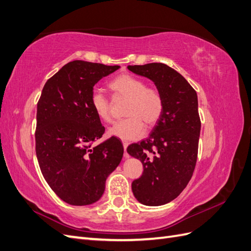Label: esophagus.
Segmentation results:
<instances>
[{
  "label": "esophagus",
  "mask_w": 251,
  "mask_h": 251,
  "mask_svg": "<svg viewBox=\"0 0 251 251\" xmlns=\"http://www.w3.org/2000/svg\"><path fill=\"white\" fill-rule=\"evenodd\" d=\"M124 144V149H125V158H128V154L126 153V148L128 146V142L127 141H123Z\"/></svg>",
  "instance_id": "34e87169"
}]
</instances>
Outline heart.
<instances>
[{
	"instance_id": "heart-1",
	"label": "heart",
	"mask_w": 251,
	"mask_h": 251,
	"mask_svg": "<svg viewBox=\"0 0 251 251\" xmlns=\"http://www.w3.org/2000/svg\"><path fill=\"white\" fill-rule=\"evenodd\" d=\"M108 87L115 100H126L125 115L110 128V134L125 140L136 139L143 133V124L153 127L160 120L164 111V100L160 91L147 87L143 79L124 73L114 77ZM90 105L97 118L104 124L113 121L112 103L100 91L94 90L90 96Z\"/></svg>"
}]
</instances>
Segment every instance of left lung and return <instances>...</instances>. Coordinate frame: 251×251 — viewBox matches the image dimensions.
<instances>
[{"label": "left lung", "mask_w": 251, "mask_h": 251, "mask_svg": "<svg viewBox=\"0 0 251 251\" xmlns=\"http://www.w3.org/2000/svg\"><path fill=\"white\" fill-rule=\"evenodd\" d=\"M128 70L153 80L164 100V111L150 137L127 147L143 165L132 182L140 203L158 206L173 201L191 180L198 158L201 120L195 89L168 65L128 66Z\"/></svg>", "instance_id": "left-lung-1"}]
</instances>
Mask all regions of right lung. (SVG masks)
Segmentation results:
<instances>
[{
  "label": "right lung",
  "mask_w": 251,
  "mask_h": 251,
  "mask_svg": "<svg viewBox=\"0 0 251 251\" xmlns=\"http://www.w3.org/2000/svg\"><path fill=\"white\" fill-rule=\"evenodd\" d=\"M119 68L73 60L43 88L37 102L35 153L45 180L68 204L100 200L105 180L123 158V143L114 136L95 144L104 126L90 105L95 83Z\"/></svg>",
  "instance_id": "obj_1"
}]
</instances>
